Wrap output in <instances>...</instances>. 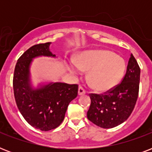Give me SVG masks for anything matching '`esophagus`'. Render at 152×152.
I'll use <instances>...</instances> for the list:
<instances>
[{"label": "esophagus", "mask_w": 152, "mask_h": 152, "mask_svg": "<svg viewBox=\"0 0 152 152\" xmlns=\"http://www.w3.org/2000/svg\"><path fill=\"white\" fill-rule=\"evenodd\" d=\"M85 93H86L85 90H84V89H83V88H82L81 86H80V87H79V89H78V95H84Z\"/></svg>", "instance_id": "1"}]
</instances>
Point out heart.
Returning a JSON list of instances; mask_svg holds the SVG:
<instances>
[{"label":"heart","mask_w":152,"mask_h":152,"mask_svg":"<svg viewBox=\"0 0 152 152\" xmlns=\"http://www.w3.org/2000/svg\"><path fill=\"white\" fill-rule=\"evenodd\" d=\"M66 67L73 75L89 70L88 80L91 86L96 90L106 91L121 80L126 63L123 57L112 51L95 50L82 53L76 58V62H68Z\"/></svg>","instance_id":"b5f03b06"}]
</instances>
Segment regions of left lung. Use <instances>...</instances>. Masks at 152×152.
<instances>
[{
    "mask_svg": "<svg viewBox=\"0 0 152 152\" xmlns=\"http://www.w3.org/2000/svg\"><path fill=\"white\" fill-rule=\"evenodd\" d=\"M140 69L131 54L125 77L120 84L103 95L90 94L88 120L103 129H111L127 120L135 107L139 94Z\"/></svg>",
    "mask_w": 152,
    "mask_h": 152,
    "instance_id": "obj_1",
    "label": "left lung"
}]
</instances>
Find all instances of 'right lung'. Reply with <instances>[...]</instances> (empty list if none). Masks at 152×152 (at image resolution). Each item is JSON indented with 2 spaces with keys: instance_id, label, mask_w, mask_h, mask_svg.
<instances>
[{
  "instance_id": "right-lung-1",
  "label": "right lung",
  "mask_w": 152,
  "mask_h": 152,
  "mask_svg": "<svg viewBox=\"0 0 152 152\" xmlns=\"http://www.w3.org/2000/svg\"><path fill=\"white\" fill-rule=\"evenodd\" d=\"M51 42L34 45L18 59L13 76V90L20 113L28 124L37 129L50 131L63 121L70 102L76 98L77 84L60 82L39 83L34 88L30 68L33 59L56 55L50 50Z\"/></svg>"
}]
</instances>
